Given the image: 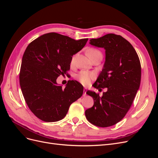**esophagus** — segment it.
Returning <instances> with one entry per match:
<instances>
[{
  "mask_svg": "<svg viewBox=\"0 0 158 158\" xmlns=\"http://www.w3.org/2000/svg\"><path fill=\"white\" fill-rule=\"evenodd\" d=\"M86 89H87L86 88H84V94H83L84 96H85V95H86Z\"/></svg>",
  "mask_w": 158,
  "mask_h": 158,
  "instance_id": "obj_1",
  "label": "esophagus"
}]
</instances>
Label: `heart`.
Instances as JSON below:
<instances>
[{
	"instance_id": "heart-1",
	"label": "heart",
	"mask_w": 158,
	"mask_h": 158,
	"mask_svg": "<svg viewBox=\"0 0 158 158\" xmlns=\"http://www.w3.org/2000/svg\"><path fill=\"white\" fill-rule=\"evenodd\" d=\"M97 50L94 49H90L88 51V54L90 53V52H92L94 51H96ZM74 60V56L73 58L72 59V62ZM95 77V74L92 72H89L88 70H82L76 76V78L80 82L82 83L84 85H88L90 83L91 80H92Z\"/></svg>"
}]
</instances>
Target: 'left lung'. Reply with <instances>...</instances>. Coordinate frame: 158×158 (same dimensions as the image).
<instances>
[{
  "label": "left lung",
  "mask_w": 158,
  "mask_h": 158,
  "mask_svg": "<svg viewBox=\"0 0 158 158\" xmlns=\"http://www.w3.org/2000/svg\"><path fill=\"white\" fill-rule=\"evenodd\" d=\"M89 44L106 50L103 68L93 86L107 88L102 97L92 91V107L85 110L88 121L99 127H107L121 121L130 109L141 80V65L135 49L125 38L109 33L89 40Z\"/></svg>",
  "instance_id": "1"
}]
</instances>
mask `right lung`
<instances>
[{
    "mask_svg": "<svg viewBox=\"0 0 158 158\" xmlns=\"http://www.w3.org/2000/svg\"><path fill=\"white\" fill-rule=\"evenodd\" d=\"M88 40H75L52 32L27 47L22 60L20 84L28 107L41 120H61L70 105L82 95L84 88L77 81H70L63 88L56 78L70 69L73 56L82 50Z\"/></svg>",
    "mask_w": 158,
    "mask_h": 158,
    "instance_id": "1",
    "label": "right lung"
}]
</instances>
